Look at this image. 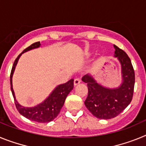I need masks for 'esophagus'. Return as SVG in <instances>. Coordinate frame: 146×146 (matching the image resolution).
<instances>
[{"mask_svg":"<svg viewBox=\"0 0 146 146\" xmlns=\"http://www.w3.org/2000/svg\"><path fill=\"white\" fill-rule=\"evenodd\" d=\"M80 79H79V78H76L74 80V86H77L78 84H80Z\"/></svg>","mask_w":146,"mask_h":146,"instance_id":"obj_1","label":"esophagus"}]
</instances>
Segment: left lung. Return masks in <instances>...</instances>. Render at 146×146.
Instances as JSON below:
<instances>
[{
	"label": "left lung",
	"mask_w": 146,
	"mask_h": 146,
	"mask_svg": "<svg viewBox=\"0 0 146 146\" xmlns=\"http://www.w3.org/2000/svg\"><path fill=\"white\" fill-rule=\"evenodd\" d=\"M113 46L114 57L121 64V85L113 88L105 87L88 74L82 78L87 83L88 89L85 105L94 116L100 119H110L117 116L130 104L133 96L135 78L131 60L123 50Z\"/></svg>",
	"instance_id": "left-lung-1"
}]
</instances>
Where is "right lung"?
<instances>
[{
  "label": "right lung",
  "mask_w": 146,
  "mask_h": 146,
  "mask_svg": "<svg viewBox=\"0 0 146 146\" xmlns=\"http://www.w3.org/2000/svg\"><path fill=\"white\" fill-rule=\"evenodd\" d=\"M40 46H41L40 42H35V43L32 44L31 46L27 47L26 49H25L22 52V53L18 55L17 58L15 59V62H14L12 69H11V75H10V84H11V91L12 93L13 97L15 99V105H16V108L19 113L26 118L33 121H36L38 123H47V122H50L55 119L59 114L60 109L65 102L66 98L73 89L74 80L71 79L70 80H69L64 84H60L56 86L53 91L47 96V99H45L42 103H40L34 107H30V108L22 106L21 104H19V102L17 101L15 91L13 90L12 85L13 74L15 72L18 60L20 59L22 54L33 50V49L38 48L40 47Z\"/></svg>",
  "instance_id": "add662e5"
}]
</instances>
